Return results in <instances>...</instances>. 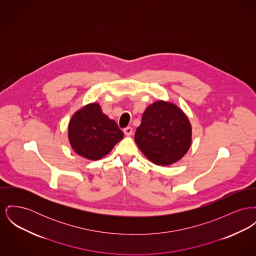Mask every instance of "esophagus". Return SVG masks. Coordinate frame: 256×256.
<instances>
[{"label":"esophagus","instance_id":"obj_1","mask_svg":"<svg viewBox=\"0 0 256 256\" xmlns=\"http://www.w3.org/2000/svg\"><path fill=\"white\" fill-rule=\"evenodd\" d=\"M132 132H134V130H132V126H128V128H124V134L126 136H132Z\"/></svg>","mask_w":256,"mask_h":256}]
</instances>
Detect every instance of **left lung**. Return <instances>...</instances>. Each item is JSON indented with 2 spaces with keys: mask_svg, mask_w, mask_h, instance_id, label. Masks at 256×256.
Returning a JSON list of instances; mask_svg holds the SVG:
<instances>
[{
  "mask_svg": "<svg viewBox=\"0 0 256 256\" xmlns=\"http://www.w3.org/2000/svg\"><path fill=\"white\" fill-rule=\"evenodd\" d=\"M142 152L158 166H169L182 158L192 142V126L177 106L156 102L149 106L134 134Z\"/></svg>",
  "mask_w": 256,
  "mask_h": 256,
  "instance_id": "left-lung-1",
  "label": "left lung"
}]
</instances>
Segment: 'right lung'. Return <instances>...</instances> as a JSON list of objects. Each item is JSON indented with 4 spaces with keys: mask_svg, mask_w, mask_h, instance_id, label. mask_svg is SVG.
Segmentation results:
<instances>
[{
    "mask_svg": "<svg viewBox=\"0 0 256 256\" xmlns=\"http://www.w3.org/2000/svg\"><path fill=\"white\" fill-rule=\"evenodd\" d=\"M122 137L117 124L102 113L98 104L76 112L68 126V139L72 149L92 160L106 156Z\"/></svg>",
    "mask_w": 256,
    "mask_h": 256,
    "instance_id": "add662e5",
    "label": "right lung"
}]
</instances>
